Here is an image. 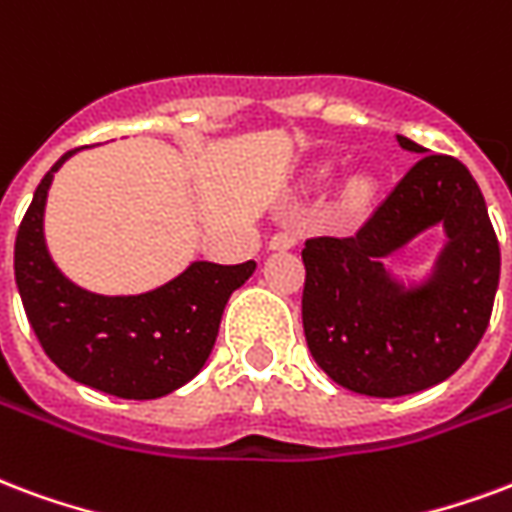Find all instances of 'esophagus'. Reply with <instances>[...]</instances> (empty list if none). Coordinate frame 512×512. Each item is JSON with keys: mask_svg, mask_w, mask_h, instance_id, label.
<instances>
[{"mask_svg": "<svg viewBox=\"0 0 512 512\" xmlns=\"http://www.w3.org/2000/svg\"><path fill=\"white\" fill-rule=\"evenodd\" d=\"M295 241H298V238H295L293 233L282 230V233H274V236H271L268 246H271V249H290V246H295Z\"/></svg>", "mask_w": 512, "mask_h": 512, "instance_id": "1", "label": "esophagus"}]
</instances>
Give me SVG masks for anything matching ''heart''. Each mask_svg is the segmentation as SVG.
Masks as SVG:
<instances>
[{"label":"heart","mask_w":512,"mask_h":512,"mask_svg":"<svg viewBox=\"0 0 512 512\" xmlns=\"http://www.w3.org/2000/svg\"><path fill=\"white\" fill-rule=\"evenodd\" d=\"M350 195H352V200H355V203H361V200L366 198V184H363V181H358V184H352Z\"/></svg>","instance_id":"obj_1"}]
</instances>
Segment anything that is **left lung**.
Returning <instances> with one entry per match:
<instances>
[{"label":"left lung","mask_w":512,"mask_h":512,"mask_svg":"<svg viewBox=\"0 0 512 512\" xmlns=\"http://www.w3.org/2000/svg\"><path fill=\"white\" fill-rule=\"evenodd\" d=\"M423 154L352 236L304 244L306 344L342 388L377 399L448 380L478 347L499 285V241L478 181L448 154ZM442 221L449 246L426 286L407 291L381 257Z\"/></svg>","instance_id":"obj_1"}]
</instances>
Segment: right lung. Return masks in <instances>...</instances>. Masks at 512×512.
<instances>
[{
	"label": "right lung",
	"instance_id": "obj_1",
	"mask_svg": "<svg viewBox=\"0 0 512 512\" xmlns=\"http://www.w3.org/2000/svg\"><path fill=\"white\" fill-rule=\"evenodd\" d=\"M67 151L34 189L15 236V285L45 355L67 377L119 399H160L203 369L217 342L227 298L255 271L192 263L168 285L143 295H94L51 263L43 208Z\"/></svg>",
	"mask_w": 512,
	"mask_h": 512
}]
</instances>
